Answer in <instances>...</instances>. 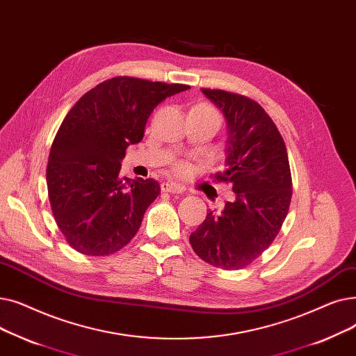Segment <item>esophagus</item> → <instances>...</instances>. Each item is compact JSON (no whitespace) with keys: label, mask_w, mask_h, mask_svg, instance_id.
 Segmentation results:
<instances>
[{"label":"esophagus","mask_w":356,"mask_h":356,"mask_svg":"<svg viewBox=\"0 0 356 356\" xmlns=\"http://www.w3.org/2000/svg\"><path fill=\"white\" fill-rule=\"evenodd\" d=\"M161 187H162L163 193H171V194H181L185 191L182 185L175 184V182H163Z\"/></svg>","instance_id":"34e87169"}]
</instances>
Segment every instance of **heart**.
Here are the masks:
<instances>
[{
	"label": "heart",
	"mask_w": 356,
	"mask_h": 356,
	"mask_svg": "<svg viewBox=\"0 0 356 356\" xmlns=\"http://www.w3.org/2000/svg\"><path fill=\"white\" fill-rule=\"evenodd\" d=\"M197 108H202V110H206V111H210V113H213V114H216V115L218 117L217 111H216L214 108L209 107V106H198ZM177 171H178L179 174H187V172L190 171V168H188L187 163H178V165H177Z\"/></svg>",
	"instance_id": "b5f03b06"
}]
</instances>
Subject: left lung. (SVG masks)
<instances>
[{"label": "left lung", "instance_id": "8db88e82", "mask_svg": "<svg viewBox=\"0 0 356 356\" xmlns=\"http://www.w3.org/2000/svg\"><path fill=\"white\" fill-rule=\"evenodd\" d=\"M227 122L226 171L214 179L232 185L234 200L190 236L197 255L222 269H241L274 242L290 209L293 181L281 133L266 111L245 95L201 88Z\"/></svg>", "mask_w": 356, "mask_h": 356}]
</instances>
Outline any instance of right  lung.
I'll list each match as a JSON object with an SVG mask.
<instances>
[{
	"label": "right lung",
	"mask_w": 356,
	"mask_h": 356,
	"mask_svg": "<svg viewBox=\"0 0 356 356\" xmlns=\"http://www.w3.org/2000/svg\"><path fill=\"white\" fill-rule=\"evenodd\" d=\"M188 88L115 76L83 94L66 114L50 147L46 181L55 222L76 252L111 255L138 233L161 187L152 178H123L122 159L143 139L154 108Z\"/></svg>",
	"instance_id": "obj_1"
}]
</instances>
